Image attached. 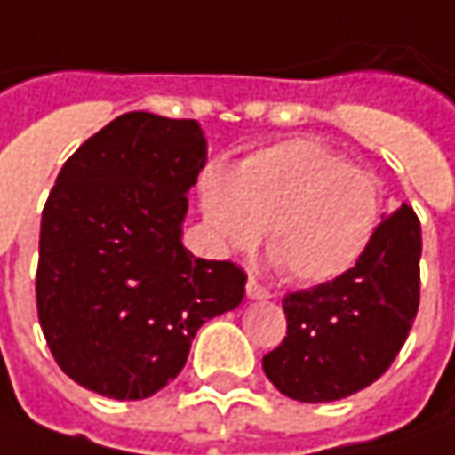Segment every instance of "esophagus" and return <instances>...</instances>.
<instances>
[{"label":"esophagus","mask_w":455,"mask_h":455,"mask_svg":"<svg viewBox=\"0 0 455 455\" xmlns=\"http://www.w3.org/2000/svg\"><path fill=\"white\" fill-rule=\"evenodd\" d=\"M247 299H252V301H262V299H270V291L265 288V285H259V283L250 278L247 281Z\"/></svg>","instance_id":"1"}]
</instances>
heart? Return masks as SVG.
<instances>
[{"label":"heart","instance_id":"1","mask_svg":"<svg viewBox=\"0 0 455 455\" xmlns=\"http://www.w3.org/2000/svg\"><path fill=\"white\" fill-rule=\"evenodd\" d=\"M205 224L227 250L252 247L265 228L267 252L291 281L324 283L368 252L381 196L373 174L311 139H285L244 156L231 174L203 177Z\"/></svg>","mask_w":455,"mask_h":455}]
</instances>
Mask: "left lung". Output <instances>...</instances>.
Returning a JSON list of instances; mask_svg holds the SVG:
<instances>
[{"label": "left lung", "mask_w": 455, "mask_h": 455, "mask_svg": "<svg viewBox=\"0 0 455 455\" xmlns=\"http://www.w3.org/2000/svg\"><path fill=\"white\" fill-rule=\"evenodd\" d=\"M422 231L402 203L376 228L361 262L334 281L288 293V332L262 358L265 376L296 402H334L387 373L419 307Z\"/></svg>", "instance_id": "obj_1"}]
</instances>
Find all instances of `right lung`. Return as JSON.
<instances>
[{
    "mask_svg": "<svg viewBox=\"0 0 455 455\" xmlns=\"http://www.w3.org/2000/svg\"><path fill=\"white\" fill-rule=\"evenodd\" d=\"M203 164L198 123L125 113L61 167L43 208L36 299L45 342L79 387L147 399L182 371L203 324L242 304V267L182 247Z\"/></svg>",
    "mask_w": 455,
    "mask_h": 455,
    "instance_id": "1",
    "label": "right lung"
}]
</instances>
